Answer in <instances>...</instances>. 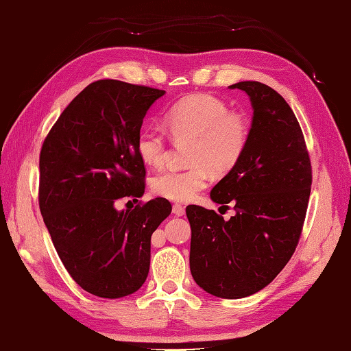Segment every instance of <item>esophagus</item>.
<instances>
[{
  "mask_svg": "<svg viewBox=\"0 0 351 351\" xmlns=\"http://www.w3.org/2000/svg\"><path fill=\"white\" fill-rule=\"evenodd\" d=\"M184 212H186V210H184V207H183L182 204H174V206H173V213H174L176 216H183Z\"/></svg>",
  "mask_w": 351,
  "mask_h": 351,
  "instance_id": "1",
  "label": "esophagus"
}]
</instances>
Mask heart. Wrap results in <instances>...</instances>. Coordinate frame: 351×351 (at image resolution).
I'll list each match as a JSON object with an SVG mask.
<instances>
[{
    "label": "heart",
    "mask_w": 351,
    "mask_h": 351,
    "mask_svg": "<svg viewBox=\"0 0 351 351\" xmlns=\"http://www.w3.org/2000/svg\"><path fill=\"white\" fill-rule=\"evenodd\" d=\"M163 126L176 143H189V168L162 171L152 178V191L162 198L188 202L206 188L212 173L223 176L243 158L251 135L245 115L231 112L223 100L192 95L174 104L163 115ZM144 163L162 167L168 158L167 136L158 128H144L136 138Z\"/></svg>",
    "instance_id": "b5f03b06"
}]
</instances>
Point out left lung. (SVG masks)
Instances as JSON below:
<instances>
[{"label": "left lung", "mask_w": 351, "mask_h": 351, "mask_svg": "<svg viewBox=\"0 0 351 351\" xmlns=\"http://www.w3.org/2000/svg\"><path fill=\"white\" fill-rule=\"evenodd\" d=\"M254 115L243 158L210 192L217 204H234L223 221L215 210L188 206L191 274L202 290L241 299L278 276L299 243L313 169L299 121L269 85L243 81Z\"/></svg>", "instance_id": "obj_1"}]
</instances>
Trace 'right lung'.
Listing matches in <instances>:
<instances>
[{"label":"right lung","instance_id":"add662e5","mask_svg":"<svg viewBox=\"0 0 351 351\" xmlns=\"http://www.w3.org/2000/svg\"><path fill=\"white\" fill-rule=\"evenodd\" d=\"M163 95L115 80L91 82L42 145L38 206L45 225L69 275L99 298L119 299L141 288L152 234L173 210L165 198L115 208L120 198L143 197L145 167L136 138Z\"/></svg>","mask_w":351,"mask_h":351}]
</instances>
